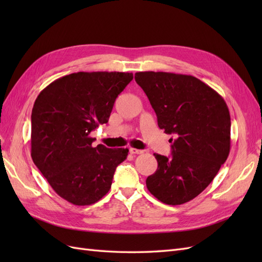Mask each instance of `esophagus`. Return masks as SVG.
I'll return each instance as SVG.
<instances>
[{
	"instance_id": "1",
	"label": "esophagus",
	"mask_w": 262,
	"mask_h": 262,
	"mask_svg": "<svg viewBox=\"0 0 262 262\" xmlns=\"http://www.w3.org/2000/svg\"><path fill=\"white\" fill-rule=\"evenodd\" d=\"M130 153H131V154H142V153H143V150L131 147V148H130Z\"/></svg>"
}]
</instances>
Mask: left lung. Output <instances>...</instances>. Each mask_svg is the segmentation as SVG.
<instances>
[{
    "instance_id": "left-lung-1",
    "label": "left lung",
    "mask_w": 262,
    "mask_h": 262,
    "mask_svg": "<svg viewBox=\"0 0 262 262\" xmlns=\"http://www.w3.org/2000/svg\"><path fill=\"white\" fill-rule=\"evenodd\" d=\"M157 123L172 134L171 155L154 154L156 171L146 178L148 191L163 203L194 199L225 163L231 148V116L226 102L209 85L191 75L138 72Z\"/></svg>"
}]
</instances>
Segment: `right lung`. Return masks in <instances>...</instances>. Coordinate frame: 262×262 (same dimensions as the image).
<instances>
[{"label": "right lung", "mask_w": 262, "mask_h": 262, "mask_svg": "<svg viewBox=\"0 0 262 262\" xmlns=\"http://www.w3.org/2000/svg\"><path fill=\"white\" fill-rule=\"evenodd\" d=\"M132 78L123 72H77L38 95L31 112V158L64 200L90 205L112 187L129 149L94 147L91 132L108 122L116 98Z\"/></svg>", "instance_id": "right-lung-1"}]
</instances>
